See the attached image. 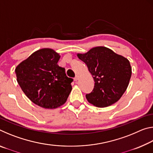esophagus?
<instances>
[{"label":"esophagus","mask_w":153,"mask_h":153,"mask_svg":"<svg viewBox=\"0 0 153 153\" xmlns=\"http://www.w3.org/2000/svg\"><path fill=\"white\" fill-rule=\"evenodd\" d=\"M78 79H79V76H76V77H75V78H74V80H75V81L77 82V80H78Z\"/></svg>","instance_id":"34e87169"}]
</instances>
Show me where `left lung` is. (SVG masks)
<instances>
[{"label": "left lung", "instance_id": "1", "mask_svg": "<svg viewBox=\"0 0 153 153\" xmlns=\"http://www.w3.org/2000/svg\"><path fill=\"white\" fill-rule=\"evenodd\" d=\"M77 55L86 63L95 82L92 91L86 95L88 101L100 108L117 102L131 78V67L128 59L104 46H97Z\"/></svg>", "mask_w": 153, "mask_h": 153}]
</instances>
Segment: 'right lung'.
I'll return each instance as SVG.
<instances>
[{
  "label": "right lung",
  "instance_id": "add662e5",
  "mask_svg": "<svg viewBox=\"0 0 153 153\" xmlns=\"http://www.w3.org/2000/svg\"><path fill=\"white\" fill-rule=\"evenodd\" d=\"M60 55L51 48L32 53L15 68L18 84L28 98L45 108L63 105L71 91L73 79L58 65Z\"/></svg>",
  "mask_w": 153,
  "mask_h": 153
}]
</instances>
